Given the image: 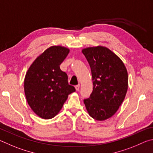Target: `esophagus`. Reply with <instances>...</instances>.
I'll return each mask as SVG.
<instances>
[{
	"instance_id": "34e87169",
	"label": "esophagus",
	"mask_w": 153,
	"mask_h": 153,
	"mask_svg": "<svg viewBox=\"0 0 153 153\" xmlns=\"http://www.w3.org/2000/svg\"><path fill=\"white\" fill-rule=\"evenodd\" d=\"M75 89H76V91H79L80 89V85L78 84L77 85H76V86H75Z\"/></svg>"
}]
</instances>
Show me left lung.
Masks as SVG:
<instances>
[{"label": "left lung", "instance_id": "1", "mask_svg": "<svg viewBox=\"0 0 153 153\" xmlns=\"http://www.w3.org/2000/svg\"><path fill=\"white\" fill-rule=\"evenodd\" d=\"M91 71L93 89L84 103L91 117L105 120L117 111L128 90V72L122 61L103 46L82 50Z\"/></svg>", "mask_w": 153, "mask_h": 153}]
</instances>
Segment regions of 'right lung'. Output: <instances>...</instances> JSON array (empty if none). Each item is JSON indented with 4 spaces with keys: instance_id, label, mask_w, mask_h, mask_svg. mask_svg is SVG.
<instances>
[{
    "instance_id": "1",
    "label": "right lung",
    "mask_w": 153,
    "mask_h": 153,
    "mask_svg": "<svg viewBox=\"0 0 153 153\" xmlns=\"http://www.w3.org/2000/svg\"><path fill=\"white\" fill-rule=\"evenodd\" d=\"M69 53L62 46L45 50L31 64L25 75L24 90L29 105L44 119L54 117L75 88L70 85L66 72L60 68Z\"/></svg>"
}]
</instances>
